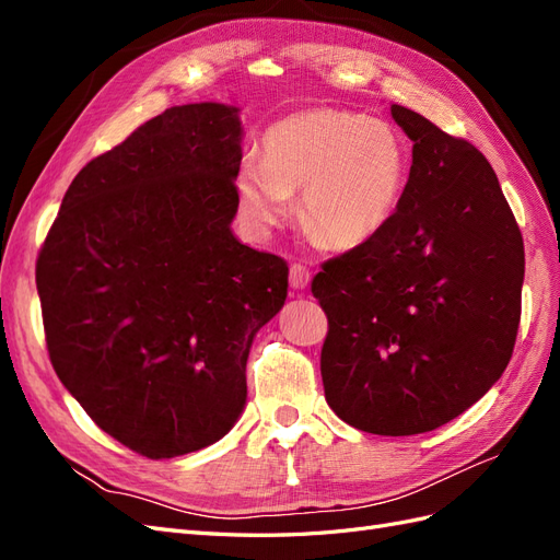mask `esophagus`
Masks as SVG:
<instances>
[{
	"instance_id": "1",
	"label": "esophagus",
	"mask_w": 560,
	"mask_h": 560,
	"mask_svg": "<svg viewBox=\"0 0 560 560\" xmlns=\"http://www.w3.org/2000/svg\"><path fill=\"white\" fill-rule=\"evenodd\" d=\"M290 284H292V290H306V287L311 284V270L303 264H292Z\"/></svg>"
}]
</instances>
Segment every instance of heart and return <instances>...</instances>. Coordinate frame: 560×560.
Returning a JSON list of instances; mask_svg holds the SVG:
<instances>
[{
  "instance_id": "1",
  "label": "heart",
  "mask_w": 560,
  "mask_h": 560,
  "mask_svg": "<svg viewBox=\"0 0 560 560\" xmlns=\"http://www.w3.org/2000/svg\"><path fill=\"white\" fill-rule=\"evenodd\" d=\"M406 184V151L381 118L308 109L273 124L261 156L238 165L241 212L254 231L278 226L299 191V217L331 247L371 238L393 214Z\"/></svg>"
}]
</instances>
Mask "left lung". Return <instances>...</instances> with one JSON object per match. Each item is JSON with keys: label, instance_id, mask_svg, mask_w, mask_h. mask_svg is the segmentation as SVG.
I'll return each instance as SVG.
<instances>
[{"label": "left lung", "instance_id": "8db88e82", "mask_svg": "<svg viewBox=\"0 0 560 560\" xmlns=\"http://www.w3.org/2000/svg\"><path fill=\"white\" fill-rule=\"evenodd\" d=\"M413 142L397 210L362 245L322 264L325 397L371 434L430 432L481 399L512 360L523 238L481 151L401 105Z\"/></svg>", "mask_w": 560, "mask_h": 560}]
</instances>
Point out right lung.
Wrapping results in <instances>:
<instances>
[{"label":"right lung","mask_w":560,"mask_h":560,"mask_svg":"<svg viewBox=\"0 0 560 560\" xmlns=\"http://www.w3.org/2000/svg\"><path fill=\"white\" fill-rule=\"evenodd\" d=\"M238 109L171 107L81 167L37 257L50 364L95 425L151 460L238 420L252 338L287 261L235 241Z\"/></svg>","instance_id":"obj_1"}]
</instances>
